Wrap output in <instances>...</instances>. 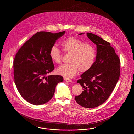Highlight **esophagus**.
I'll return each instance as SVG.
<instances>
[{
    "label": "esophagus",
    "mask_w": 134,
    "mask_h": 134,
    "mask_svg": "<svg viewBox=\"0 0 134 134\" xmlns=\"http://www.w3.org/2000/svg\"><path fill=\"white\" fill-rule=\"evenodd\" d=\"M64 81H65V82H72V80H70V79H66V78L64 79Z\"/></svg>",
    "instance_id": "obj_1"
}]
</instances>
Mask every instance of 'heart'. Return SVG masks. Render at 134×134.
Here are the masks:
<instances>
[{
	"label": "heart",
	"mask_w": 134,
	"mask_h": 134,
	"mask_svg": "<svg viewBox=\"0 0 134 134\" xmlns=\"http://www.w3.org/2000/svg\"><path fill=\"white\" fill-rule=\"evenodd\" d=\"M63 51L70 54L68 64L60 66L58 73L63 76L71 79L76 75L79 71L85 72L92 67L96 60V52L92 45L87 44L75 38L69 37L61 43ZM52 61L57 64L62 62V52L56 46H52L49 51Z\"/></svg>",
	"instance_id": "heart-1"
}]
</instances>
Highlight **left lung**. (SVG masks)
Segmentation results:
<instances>
[{
	"label": "left lung",
	"instance_id": "1",
	"mask_svg": "<svg viewBox=\"0 0 134 134\" xmlns=\"http://www.w3.org/2000/svg\"><path fill=\"white\" fill-rule=\"evenodd\" d=\"M87 35L96 45V60L77 81L83 91L75 99L83 107L93 108L104 103L113 91L120 76V62L109 42L92 33L87 32Z\"/></svg>",
	"mask_w": 134,
	"mask_h": 134
}]
</instances>
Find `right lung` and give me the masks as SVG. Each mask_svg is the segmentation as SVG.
Here are the masks:
<instances>
[{"label":"right lung","instance_id":"add662e5","mask_svg":"<svg viewBox=\"0 0 134 134\" xmlns=\"http://www.w3.org/2000/svg\"><path fill=\"white\" fill-rule=\"evenodd\" d=\"M65 31H40L26 42L17 52L13 62L15 83L21 96L34 105L47 103L53 97L61 75H46L54 69L49 51Z\"/></svg>","mask_w":134,"mask_h":134}]
</instances>
